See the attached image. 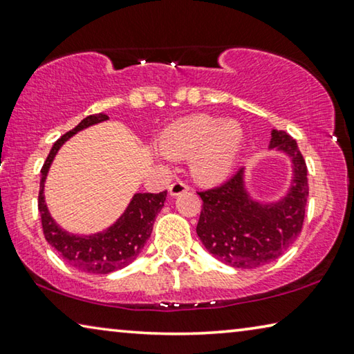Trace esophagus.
<instances>
[{"instance_id": "34e87169", "label": "esophagus", "mask_w": 354, "mask_h": 354, "mask_svg": "<svg viewBox=\"0 0 354 354\" xmlns=\"http://www.w3.org/2000/svg\"><path fill=\"white\" fill-rule=\"evenodd\" d=\"M188 189H189V187L187 185L185 182L177 180V182H174V183H171V185H169V194H171V196H178V194L187 193Z\"/></svg>"}]
</instances>
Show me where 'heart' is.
<instances>
[{"instance_id":"1","label":"heart","mask_w":354,"mask_h":354,"mask_svg":"<svg viewBox=\"0 0 354 354\" xmlns=\"http://www.w3.org/2000/svg\"><path fill=\"white\" fill-rule=\"evenodd\" d=\"M244 140L238 121L194 115L172 122L161 137V156H192L199 180L218 182L232 172Z\"/></svg>"}]
</instances>
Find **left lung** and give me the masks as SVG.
I'll return each mask as SVG.
<instances>
[{
    "label": "left lung",
    "instance_id": "8db88e82",
    "mask_svg": "<svg viewBox=\"0 0 354 354\" xmlns=\"http://www.w3.org/2000/svg\"><path fill=\"white\" fill-rule=\"evenodd\" d=\"M270 150L289 156L292 182L278 201L262 203L245 188L241 167L220 187L199 192L203 211L196 233L220 262L234 268H257L281 257L301 232L308 199V178L297 142L284 131H271Z\"/></svg>",
    "mask_w": 354,
    "mask_h": 354
}]
</instances>
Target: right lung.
Segmentation results:
<instances>
[{
  "label": "right lung",
  "mask_w": 354,
  "mask_h": 354,
  "mask_svg": "<svg viewBox=\"0 0 354 354\" xmlns=\"http://www.w3.org/2000/svg\"><path fill=\"white\" fill-rule=\"evenodd\" d=\"M109 120L105 113H97L84 118L75 129L66 132L50 148L44 166L41 169L38 211L41 214L43 233L48 243L62 255L66 263L75 266L84 273L109 274L134 262L140 254L143 245L150 238L153 223L158 212L165 206L167 189L161 193H136L126 211L120 215L113 225L104 232L94 234H73L68 233L50 215L44 199V182L49 167L55 155L66 140H70L76 132L86 127L99 124Z\"/></svg>",
  "instance_id": "add662e5"
}]
</instances>
